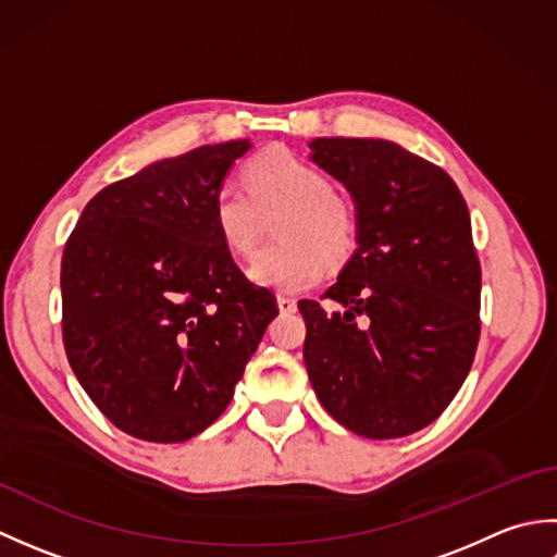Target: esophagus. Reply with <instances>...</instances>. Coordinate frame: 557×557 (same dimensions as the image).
<instances>
[{
	"mask_svg": "<svg viewBox=\"0 0 557 557\" xmlns=\"http://www.w3.org/2000/svg\"><path fill=\"white\" fill-rule=\"evenodd\" d=\"M277 306H280L282 313H294V311H297V301H294L292 297H285V294H280V297H277Z\"/></svg>",
	"mask_w": 557,
	"mask_h": 557,
	"instance_id": "esophagus-1",
	"label": "esophagus"
}]
</instances>
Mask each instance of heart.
Wrapping results in <instances>:
<instances>
[{"mask_svg": "<svg viewBox=\"0 0 557 557\" xmlns=\"http://www.w3.org/2000/svg\"><path fill=\"white\" fill-rule=\"evenodd\" d=\"M244 184L248 195L224 182L212 196V222L232 253L251 256L265 212L289 208L277 227V239L285 244L263 248L248 268V277L258 285L306 292L323 277L318 252L339 260L351 251L357 232L354 212L315 164L287 148H268L246 164Z\"/></svg>", "mask_w": 557, "mask_h": 557, "instance_id": "heart-1", "label": "heart"}]
</instances>
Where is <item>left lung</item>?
<instances>
[{
    "label": "left lung",
    "instance_id": "8db88e82",
    "mask_svg": "<svg viewBox=\"0 0 557 557\" xmlns=\"http://www.w3.org/2000/svg\"><path fill=\"white\" fill-rule=\"evenodd\" d=\"M311 160L357 208V251L323 299L299 301L304 361L330 417L387 441L433 423L479 345L481 265L449 174L383 138H313Z\"/></svg>",
    "mask_w": 557,
    "mask_h": 557
}]
</instances>
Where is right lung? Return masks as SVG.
Instances as JSON below:
<instances>
[{
  "label": "right lung",
  "mask_w": 557,
  "mask_h": 557,
  "mask_svg": "<svg viewBox=\"0 0 557 557\" xmlns=\"http://www.w3.org/2000/svg\"><path fill=\"white\" fill-rule=\"evenodd\" d=\"M248 150V138L200 146L104 186L64 246L69 363L104 417L140 441L206 431L277 315L212 222V196Z\"/></svg>",
  "instance_id": "1"
}]
</instances>
